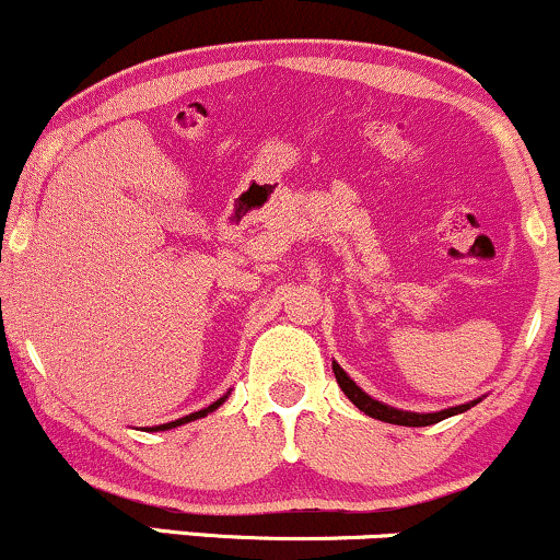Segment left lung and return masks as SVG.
<instances>
[{
	"instance_id": "obj_1",
	"label": "left lung",
	"mask_w": 560,
	"mask_h": 560,
	"mask_svg": "<svg viewBox=\"0 0 560 560\" xmlns=\"http://www.w3.org/2000/svg\"><path fill=\"white\" fill-rule=\"evenodd\" d=\"M331 369H334V376H337V384L342 387L345 395L350 397L352 405H358V408H361L365 416H371V419L397 423V427H432V423L450 419V416H455V413H464V410H468L471 405L479 402V400H474L466 405H455V408L436 410V413H410V410H397V408H392V405H384V402L374 400L371 395H365V392L358 387V384L352 382V378L347 376L342 369H339V363H331Z\"/></svg>"
}]
</instances>
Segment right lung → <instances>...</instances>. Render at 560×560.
Wrapping results in <instances>:
<instances>
[{"label":"right lung","instance_id":"add662e5","mask_svg":"<svg viewBox=\"0 0 560 560\" xmlns=\"http://www.w3.org/2000/svg\"><path fill=\"white\" fill-rule=\"evenodd\" d=\"M229 397V392L226 395L221 397V400H215L213 405H208V408H202V410H197V413H189V416H184V419H178V421H171V423H160V427H152L155 429V432H165V429H173V427H182V423H189V421H197V419H202V416H208V413H213V410L218 408V405H223V400H226ZM150 429V432H152Z\"/></svg>","mask_w":560,"mask_h":560}]
</instances>
